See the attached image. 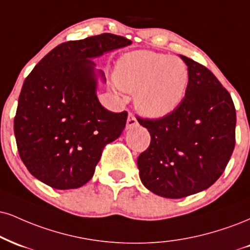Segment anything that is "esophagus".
Wrapping results in <instances>:
<instances>
[{"mask_svg":"<svg viewBox=\"0 0 250 250\" xmlns=\"http://www.w3.org/2000/svg\"><path fill=\"white\" fill-rule=\"evenodd\" d=\"M137 125H138V121L136 120V117H135L131 113H129L128 119H127V129H131L134 127H137Z\"/></svg>","mask_w":250,"mask_h":250,"instance_id":"34e87169","label":"esophagus"}]
</instances>
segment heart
<instances>
[{
  "label": "heart",
  "mask_w": 250,
  "mask_h": 250,
  "mask_svg": "<svg viewBox=\"0 0 250 250\" xmlns=\"http://www.w3.org/2000/svg\"><path fill=\"white\" fill-rule=\"evenodd\" d=\"M114 79L122 91L135 93V107L143 116L161 119L184 100L190 72L178 57L142 50L129 52L117 62Z\"/></svg>",
  "instance_id": "heart-1"
}]
</instances>
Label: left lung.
<instances>
[{"label": "left lung", "instance_id": "left-lung-1", "mask_svg": "<svg viewBox=\"0 0 250 250\" xmlns=\"http://www.w3.org/2000/svg\"><path fill=\"white\" fill-rule=\"evenodd\" d=\"M179 57L190 72L184 100L162 119H137L151 136L149 148L137 158L141 182L170 199L214 184L235 146L236 113L230 94L208 68Z\"/></svg>", "mask_w": 250, "mask_h": 250}]
</instances>
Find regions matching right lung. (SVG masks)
I'll list each match as a JSON object with an SVG mask.
<instances>
[{
    "mask_svg": "<svg viewBox=\"0 0 250 250\" xmlns=\"http://www.w3.org/2000/svg\"><path fill=\"white\" fill-rule=\"evenodd\" d=\"M131 41L102 34L66 42L50 51L24 80L14 131L24 165L57 190L85 185L104 146L120 137L127 112L112 113L99 101L100 79L93 59Z\"/></svg>",
    "mask_w": 250,
    "mask_h": 250,
    "instance_id": "obj_1",
    "label": "right lung"
}]
</instances>
